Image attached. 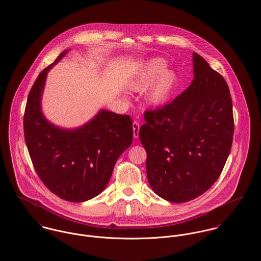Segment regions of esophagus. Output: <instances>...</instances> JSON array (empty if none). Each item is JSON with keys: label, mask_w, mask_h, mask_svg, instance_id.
Returning a JSON list of instances; mask_svg holds the SVG:
<instances>
[{"label": "esophagus", "mask_w": 261, "mask_h": 261, "mask_svg": "<svg viewBox=\"0 0 261 261\" xmlns=\"http://www.w3.org/2000/svg\"><path fill=\"white\" fill-rule=\"evenodd\" d=\"M133 136L135 139H137L139 137V129H140V124L137 121L133 122Z\"/></svg>", "instance_id": "esophagus-1"}]
</instances>
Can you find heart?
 Listing matches in <instances>:
<instances>
[{
  "mask_svg": "<svg viewBox=\"0 0 261 261\" xmlns=\"http://www.w3.org/2000/svg\"><path fill=\"white\" fill-rule=\"evenodd\" d=\"M166 62L162 58L145 61L136 73L129 79L127 88L133 92H140L146 88L145 101L152 107L165 104L173 93L177 83L174 71L165 69Z\"/></svg>",
  "mask_w": 261,
  "mask_h": 261,
  "instance_id": "b5f03b06",
  "label": "heart"
}]
</instances>
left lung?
<instances>
[{
    "label": "left lung",
    "instance_id": "obj_1",
    "mask_svg": "<svg viewBox=\"0 0 261 261\" xmlns=\"http://www.w3.org/2000/svg\"><path fill=\"white\" fill-rule=\"evenodd\" d=\"M194 79L173 101L144 113L139 130L152 190L174 203L187 202L218 179L231 149L234 120L224 78L193 53Z\"/></svg>",
    "mask_w": 261,
    "mask_h": 261
}]
</instances>
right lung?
I'll use <instances>...</instances> for the list:
<instances>
[{
  "label": "right lung",
  "mask_w": 261,
  "mask_h": 261,
  "mask_svg": "<svg viewBox=\"0 0 261 261\" xmlns=\"http://www.w3.org/2000/svg\"><path fill=\"white\" fill-rule=\"evenodd\" d=\"M68 51L45 68L30 91L24 134L34 168L45 186L60 198L83 202L107 186L119 156L133 139L132 119L101 110L85 125L62 129L42 113L41 100L49 70Z\"/></svg>",
  "instance_id": "1"
}]
</instances>
